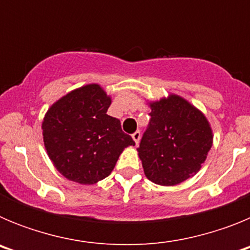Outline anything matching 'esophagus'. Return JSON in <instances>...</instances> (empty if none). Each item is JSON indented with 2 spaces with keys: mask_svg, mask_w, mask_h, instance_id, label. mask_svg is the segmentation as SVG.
Here are the masks:
<instances>
[{
  "mask_svg": "<svg viewBox=\"0 0 250 250\" xmlns=\"http://www.w3.org/2000/svg\"><path fill=\"white\" fill-rule=\"evenodd\" d=\"M140 138H141L140 131H135L134 134H132V139H134V141H135L136 145H139V143H140Z\"/></svg>",
  "mask_w": 250,
  "mask_h": 250,
  "instance_id": "34e87169",
  "label": "esophagus"
}]
</instances>
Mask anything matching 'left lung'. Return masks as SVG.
<instances>
[{
	"instance_id": "8db88e82",
	"label": "left lung",
	"mask_w": 250,
	"mask_h": 250,
	"mask_svg": "<svg viewBox=\"0 0 250 250\" xmlns=\"http://www.w3.org/2000/svg\"><path fill=\"white\" fill-rule=\"evenodd\" d=\"M147 129L138 147L150 182L164 187L196 174L213 145V132L203 112L178 95L150 103Z\"/></svg>"
}]
</instances>
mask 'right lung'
<instances>
[{
    "label": "right lung",
    "mask_w": 250,
    "mask_h": 250,
    "mask_svg": "<svg viewBox=\"0 0 250 250\" xmlns=\"http://www.w3.org/2000/svg\"><path fill=\"white\" fill-rule=\"evenodd\" d=\"M111 99L98 83L68 92L51 106L42 121L48 158L66 179L95 184L109 176L125 147L135 145L107 115Z\"/></svg>",
    "instance_id": "1"
}]
</instances>
